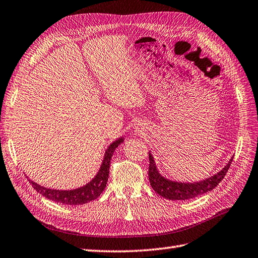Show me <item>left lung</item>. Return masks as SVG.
Here are the masks:
<instances>
[{"label":"left lung","mask_w":258,"mask_h":258,"mask_svg":"<svg viewBox=\"0 0 258 258\" xmlns=\"http://www.w3.org/2000/svg\"><path fill=\"white\" fill-rule=\"evenodd\" d=\"M149 160V179L150 184L155 190V192L159 194L163 198L169 200H187L196 198L200 196V195L211 191L213 188L217 187V185L223 179L225 174H227L233 158H231L228 164L216 175L204 180L195 181V183H181V181H175L164 177L159 172L153 155L150 152Z\"/></svg>","instance_id":"left-lung-1"}]
</instances>
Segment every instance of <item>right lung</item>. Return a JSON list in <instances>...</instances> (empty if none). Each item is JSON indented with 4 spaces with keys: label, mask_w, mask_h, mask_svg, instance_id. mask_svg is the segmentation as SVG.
Returning <instances> with one entry per match:
<instances>
[{
    "label": "right lung",
    "mask_w": 258,
    "mask_h": 258,
    "mask_svg": "<svg viewBox=\"0 0 258 258\" xmlns=\"http://www.w3.org/2000/svg\"><path fill=\"white\" fill-rule=\"evenodd\" d=\"M124 140V138H119L115 140L111 144H109L107 150L105 151V155L102 162V165L99 167V171L95 175L90 183L85 184L84 186L75 188L71 190H59V189H50L39 184L35 183V181L29 179L30 185L34 187L39 194H41L43 197H46L50 200H53L55 203L66 204V205H83L92 202V200L99 197V195L103 192L105 189L106 184L108 180L109 175V165L111 156L114 154V151L118 148L119 144H121Z\"/></svg>",
    "instance_id": "1"
}]
</instances>
